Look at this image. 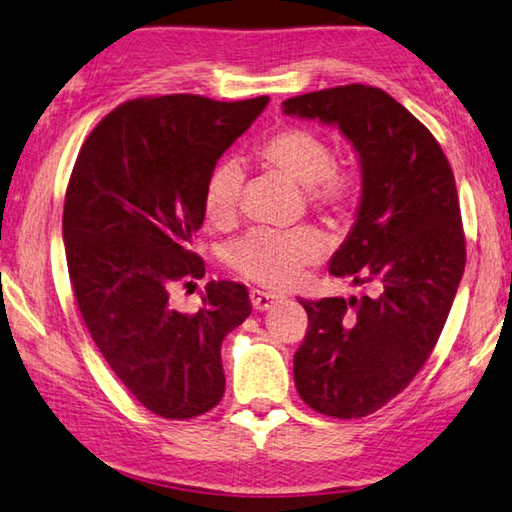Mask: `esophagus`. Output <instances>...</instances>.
Wrapping results in <instances>:
<instances>
[{"instance_id":"obj_1","label":"esophagus","mask_w":512,"mask_h":512,"mask_svg":"<svg viewBox=\"0 0 512 512\" xmlns=\"http://www.w3.org/2000/svg\"><path fill=\"white\" fill-rule=\"evenodd\" d=\"M249 297H251V306H254L256 311H267V308H272V304L276 301L274 295L263 290H251Z\"/></svg>"}]
</instances>
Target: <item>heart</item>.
I'll return each instance as SVG.
<instances>
[{"label":"heart","instance_id":"1","mask_svg":"<svg viewBox=\"0 0 512 512\" xmlns=\"http://www.w3.org/2000/svg\"><path fill=\"white\" fill-rule=\"evenodd\" d=\"M258 158L286 174L304 188L306 201L317 211L347 217L360 197V181L351 170L335 165L329 140L304 127H286L272 133ZM245 172L236 158H224L208 174L204 186V211L215 224H229L238 215ZM326 238L315 226H299L292 231L258 229L242 240L231 242L224 261L245 279L265 288L283 290L295 286L304 267L320 263Z\"/></svg>","mask_w":512,"mask_h":512}]
</instances>
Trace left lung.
Returning <instances> with one entry per match:
<instances>
[{
	"label": "left lung",
	"instance_id": "obj_1",
	"mask_svg": "<svg viewBox=\"0 0 512 512\" xmlns=\"http://www.w3.org/2000/svg\"><path fill=\"white\" fill-rule=\"evenodd\" d=\"M283 113L338 127L360 158L363 195L329 272L360 299H299L308 331L295 354L299 397L354 420L397 397L438 342L465 270L451 165L431 131L381 88L349 83L283 102Z\"/></svg>",
	"mask_w": 512,
	"mask_h": 512
}]
</instances>
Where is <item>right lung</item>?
<instances>
[{
    "label": "right lung",
    "instance_id": "obj_1",
    "mask_svg": "<svg viewBox=\"0 0 512 512\" xmlns=\"http://www.w3.org/2000/svg\"><path fill=\"white\" fill-rule=\"evenodd\" d=\"M267 102L131 99L92 129L67 183L63 242L83 322L117 379L165 420L220 404L222 340L251 313L242 283H206L197 313L172 308L170 286L206 274L190 249L206 179Z\"/></svg>",
    "mask_w": 512,
    "mask_h": 512
}]
</instances>
